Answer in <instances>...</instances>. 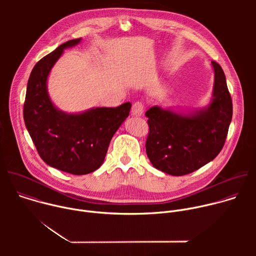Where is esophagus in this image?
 I'll return each instance as SVG.
<instances>
[{"instance_id":"obj_1","label":"esophagus","mask_w":256,"mask_h":256,"mask_svg":"<svg viewBox=\"0 0 256 256\" xmlns=\"http://www.w3.org/2000/svg\"><path fill=\"white\" fill-rule=\"evenodd\" d=\"M130 112H132V116H142V112H144V105H142V102H138V101L134 102V103L132 104Z\"/></svg>"}]
</instances>
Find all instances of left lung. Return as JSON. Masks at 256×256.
I'll use <instances>...</instances> for the list:
<instances>
[{
	"mask_svg": "<svg viewBox=\"0 0 256 256\" xmlns=\"http://www.w3.org/2000/svg\"><path fill=\"white\" fill-rule=\"evenodd\" d=\"M214 83L210 104L190 116L149 108L146 152L152 165L174 176L190 174L214 160L224 147L233 105L223 68L212 60Z\"/></svg>",
	"mask_w": 256,
	"mask_h": 256,
	"instance_id": "8db88e82",
	"label": "left lung"
}]
</instances>
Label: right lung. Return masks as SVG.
<instances>
[{
  "label": "right lung",
  "instance_id": "1",
  "mask_svg": "<svg viewBox=\"0 0 256 256\" xmlns=\"http://www.w3.org/2000/svg\"><path fill=\"white\" fill-rule=\"evenodd\" d=\"M81 38L60 44L38 62L31 70L23 108L27 130L40 158L50 166L74 175L98 169L105 158L114 134L128 116L132 104L97 107L78 114H68L50 99L46 81L64 50Z\"/></svg>",
  "mask_w": 256,
  "mask_h": 256
}]
</instances>
